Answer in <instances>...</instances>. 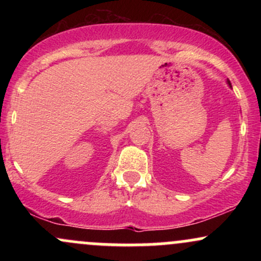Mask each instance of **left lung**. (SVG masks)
Here are the masks:
<instances>
[{
	"label": "left lung",
	"mask_w": 261,
	"mask_h": 261,
	"mask_svg": "<svg viewBox=\"0 0 261 261\" xmlns=\"http://www.w3.org/2000/svg\"><path fill=\"white\" fill-rule=\"evenodd\" d=\"M227 83H228V86H229V87H232V86H230V82H229L228 80H227Z\"/></svg>",
	"instance_id": "8db88e82"
}]
</instances>
